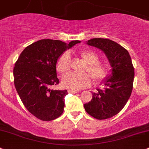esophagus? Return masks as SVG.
I'll list each match as a JSON object with an SVG mask.
<instances>
[{"mask_svg":"<svg viewBox=\"0 0 149 149\" xmlns=\"http://www.w3.org/2000/svg\"><path fill=\"white\" fill-rule=\"evenodd\" d=\"M69 93H72V94H75V93H78V91H76V90H68Z\"/></svg>","mask_w":149,"mask_h":149,"instance_id":"obj_1","label":"esophagus"}]
</instances>
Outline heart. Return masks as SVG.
<instances>
[{"instance_id": "1", "label": "heart", "mask_w": 149, "mask_h": 149, "mask_svg": "<svg viewBox=\"0 0 149 149\" xmlns=\"http://www.w3.org/2000/svg\"><path fill=\"white\" fill-rule=\"evenodd\" d=\"M79 56L87 64L85 71L89 73L95 82H100L106 77L107 67L104 64L98 62V56L95 52L90 50L82 51L79 53ZM71 66V56L69 52H65L60 55L56 64V70L63 74L70 70ZM91 83V79L87 74H78L70 72L63 77L62 84L69 90H79L88 87Z\"/></svg>"}]
</instances>
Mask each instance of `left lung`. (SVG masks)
Returning <instances> with one entry per match:
<instances>
[{"label": "left lung", "instance_id": "obj_1", "mask_svg": "<svg viewBox=\"0 0 149 149\" xmlns=\"http://www.w3.org/2000/svg\"><path fill=\"white\" fill-rule=\"evenodd\" d=\"M86 43L105 53L111 67V74L102 81L104 88L92 93L93 98L84 107L95 118H110L123 108L131 95L134 79L131 58L125 48L110 39L95 38Z\"/></svg>", "mask_w": 149, "mask_h": 149}]
</instances>
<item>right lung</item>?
<instances>
[{"mask_svg": "<svg viewBox=\"0 0 149 149\" xmlns=\"http://www.w3.org/2000/svg\"><path fill=\"white\" fill-rule=\"evenodd\" d=\"M80 42L41 39L26 47L20 54L13 69L14 85L24 106L37 118L50 121L63 113L67 91L51 88L59 82L56 62L66 50Z\"/></svg>", "mask_w": 149, "mask_h": 149, "instance_id": "obj_1", "label": "right lung"}]
</instances>
